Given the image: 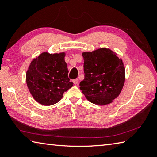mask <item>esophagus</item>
<instances>
[{
  "mask_svg": "<svg viewBox=\"0 0 157 157\" xmlns=\"http://www.w3.org/2000/svg\"><path fill=\"white\" fill-rule=\"evenodd\" d=\"M73 84H74L75 85H78V84H79V79H73Z\"/></svg>",
  "mask_w": 157,
  "mask_h": 157,
  "instance_id": "obj_1",
  "label": "esophagus"
}]
</instances>
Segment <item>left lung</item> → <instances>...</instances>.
<instances>
[{
  "label": "left lung",
  "instance_id": "1",
  "mask_svg": "<svg viewBox=\"0 0 157 157\" xmlns=\"http://www.w3.org/2000/svg\"><path fill=\"white\" fill-rule=\"evenodd\" d=\"M84 79L80 90L93 104L105 105L119 95L125 82V67L121 59L109 48L82 53Z\"/></svg>",
  "mask_w": 157,
  "mask_h": 157
}]
</instances>
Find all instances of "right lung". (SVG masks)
Instances as JSON below:
<instances>
[{
	"label": "right lung",
	"mask_w": 157,
	"mask_h": 157,
	"mask_svg": "<svg viewBox=\"0 0 157 157\" xmlns=\"http://www.w3.org/2000/svg\"><path fill=\"white\" fill-rule=\"evenodd\" d=\"M65 52H42L31 62L26 73V83L32 96L38 103L50 106L58 102L71 88Z\"/></svg>",
	"instance_id": "obj_1"
}]
</instances>
